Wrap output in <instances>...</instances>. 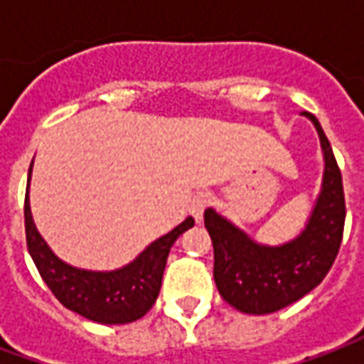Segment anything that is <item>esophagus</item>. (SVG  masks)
Segmentation results:
<instances>
[{
  "mask_svg": "<svg viewBox=\"0 0 364 364\" xmlns=\"http://www.w3.org/2000/svg\"><path fill=\"white\" fill-rule=\"evenodd\" d=\"M208 203H210V197H208V193H205V191H200V193H197V195L193 197L189 213L193 214V218H195V220L197 222L203 220V214H205Z\"/></svg>",
  "mask_w": 364,
  "mask_h": 364,
  "instance_id": "34e87169",
  "label": "esophagus"
}]
</instances>
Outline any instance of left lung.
<instances>
[{
    "instance_id": "left-lung-1",
    "label": "left lung",
    "mask_w": 364,
    "mask_h": 364,
    "mask_svg": "<svg viewBox=\"0 0 364 364\" xmlns=\"http://www.w3.org/2000/svg\"><path fill=\"white\" fill-rule=\"evenodd\" d=\"M326 158L321 193L306 230L281 247L257 245L226 218L205 210L214 247V281L220 296L245 314H271L316 289L336 261L343 240L345 195L341 169L328 136L312 112Z\"/></svg>"
}]
</instances>
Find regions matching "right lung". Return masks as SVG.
Wrapping results in <instances>:
<instances>
[{"label": "right lung", "instance_id": "obj_1", "mask_svg": "<svg viewBox=\"0 0 364 364\" xmlns=\"http://www.w3.org/2000/svg\"><path fill=\"white\" fill-rule=\"evenodd\" d=\"M193 224V218L181 222L177 228L144 250L127 267L111 273H93L70 267L48 250L31 216L28 187L25 195L27 247L43 281L68 310L99 323H130L150 310L161 289L169 250L175 240Z\"/></svg>", "mask_w": 364, "mask_h": 364}]
</instances>
